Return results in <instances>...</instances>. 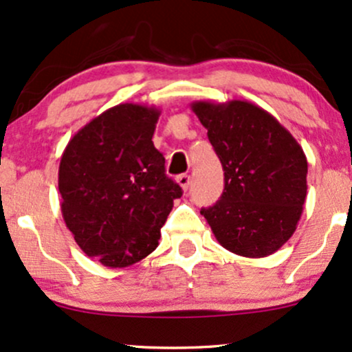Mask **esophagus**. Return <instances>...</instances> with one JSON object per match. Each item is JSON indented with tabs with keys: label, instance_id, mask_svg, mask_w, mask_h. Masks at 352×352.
Masks as SVG:
<instances>
[{
	"label": "esophagus",
	"instance_id": "34e87169",
	"mask_svg": "<svg viewBox=\"0 0 352 352\" xmlns=\"http://www.w3.org/2000/svg\"><path fill=\"white\" fill-rule=\"evenodd\" d=\"M177 184H179L184 190H188L190 184H192V177H190L188 173H182V175L177 177Z\"/></svg>",
	"mask_w": 352,
	"mask_h": 352
}]
</instances>
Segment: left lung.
Masks as SVG:
<instances>
[{"instance_id": "obj_1", "label": "left lung", "mask_w": 352, "mask_h": 352, "mask_svg": "<svg viewBox=\"0 0 352 352\" xmlns=\"http://www.w3.org/2000/svg\"><path fill=\"white\" fill-rule=\"evenodd\" d=\"M224 170L219 200L200 213L228 251L265 257L292 238L307 197L302 146L272 114L249 103L195 101Z\"/></svg>"}]
</instances>
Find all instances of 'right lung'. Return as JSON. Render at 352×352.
Listing matches in <instances>:
<instances>
[{
	"mask_svg": "<svg viewBox=\"0 0 352 352\" xmlns=\"http://www.w3.org/2000/svg\"><path fill=\"white\" fill-rule=\"evenodd\" d=\"M159 116L155 107L116 104L85 124L62 154L63 221L80 249L104 267H128L155 251L182 197L152 142Z\"/></svg>",
	"mask_w": 352,
	"mask_h": 352,
	"instance_id": "obj_1",
	"label": "right lung"
}]
</instances>
